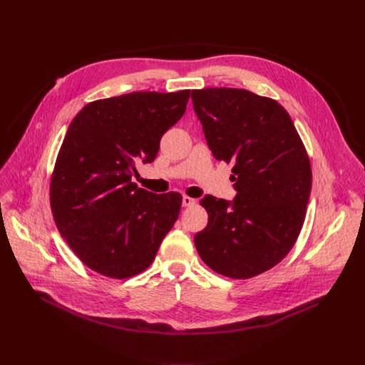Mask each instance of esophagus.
<instances>
[{
  "mask_svg": "<svg viewBox=\"0 0 365 365\" xmlns=\"http://www.w3.org/2000/svg\"><path fill=\"white\" fill-rule=\"evenodd\" d=\"M182 203H183V206H192V205L196 203V199H193V197H190V196H183Z\"/></svg>",
  "mask_w": 365,
  "mask_h": 365,
  "instance_id": "1",
  "label": "esophagus"
}]
</instances>
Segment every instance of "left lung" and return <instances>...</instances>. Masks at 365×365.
Instances as JSON below:
<instances>
[{
  "mask_svg": "<svg viewBox=\"0 0 365 365\" xmlns=\"http://www.w3.org/2000/svg\"><path fill=\"white\" fill-rule=\"evenodd\" d=\"M214 158L234 163L232 202L205 196L207 225L195 235L203 263L231 279L262 274L289 254L312 187L309 155L287 111L247 89L192 91Z\"/></svg>",
  "mask_w": 365,
  "mask_h": 365,
  "instance_id": "8db88e82",
  "label": "left lung"
}]
</instances>
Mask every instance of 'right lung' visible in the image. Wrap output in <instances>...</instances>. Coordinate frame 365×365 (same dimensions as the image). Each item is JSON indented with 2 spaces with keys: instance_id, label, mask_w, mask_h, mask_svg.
I'll return each mask as SVG.
<instances>
[{
  "instance_id": "add662e5",
  "label": "right lung",
  "mask_w": 365,
  "mask_h": 365,
  "mask_svg": "<svg viewBox=\"0 0 365 365\" xmlns=\"http://www.w3.org/2000/svg\"><path fill=\"white\" fill-rule=\"evenodd\" d=\"M189 89L98 99L72 120L50 180L56 227L81 262L111 279L144 272L179 218L182 195L131 182L185 114Z\"/></svg>"
}]
</instances>
